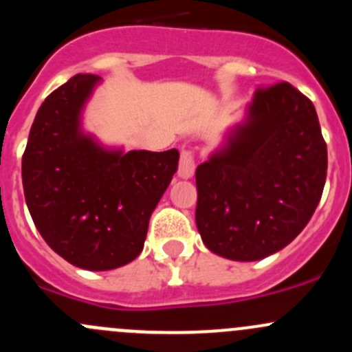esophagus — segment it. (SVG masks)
<instances>
[{"label":"esophagus","instance_id":"1","mask_svg":"<svg viewBox=\"0 0 352 352\" xmlns=\"http://www.w3.org/2000/svg\"><path fill=\"white\" fill-rule=\"evenodd\" d=\"M194 168H196V153L190 148H184L180 151V163H179V175L182 179H189L192 177Z\"/></svg>","mask_w":352,"mask_h":352}]
</instances>
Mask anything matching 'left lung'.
<instances>
[{
	"instance_id": "left-lung-1",
	"label": "left lung",
	"mask_w": 352,
	"mask_h": 352,
	"mask_svg": "<svg viewBox=\"0 0 352 352\" xmlns=\"http://www.w3.org/2000/svg\"><path fill=\"white\" fill-rule=\"evenodd\" d=\"M327 144L308 97L287 81L255 91L248 119L196 168V225L206 247L261 261L293 242L314 216Z\"/></svg>"
}]
</instances>
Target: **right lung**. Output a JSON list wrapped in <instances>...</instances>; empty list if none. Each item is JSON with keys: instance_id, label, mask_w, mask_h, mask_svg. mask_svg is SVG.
<instances>
[{"instance_id": "1", "label": "right lung", "mask_w": 352, "mask_h": 352, "mask_svg": "<svg viewBox=\"0 0 352 352\" xmlns=\"http://www.w3.org/2000/svg\"><path fill=\"white\" fill-rule=\"evenodd\" d=\"M97 74H76L38 109L22 158L25 201L45 243L69 264L109 271L141 254L179 151H107L80 131Z\"/></svg>"}]
</instances>
